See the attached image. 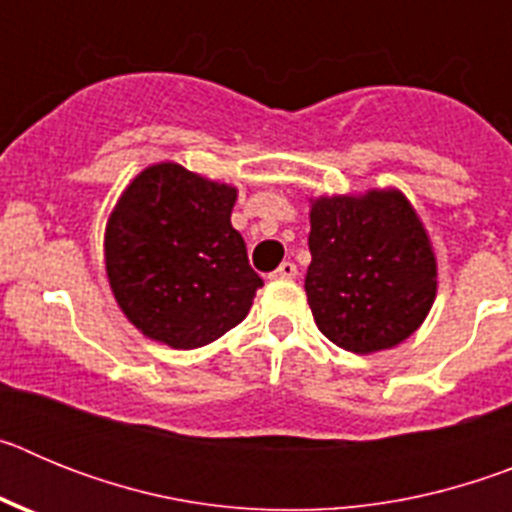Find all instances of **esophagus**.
<instances>
[{"label":"esophagus","instance_id":"obj_1","mask_svg":"<svg viewBox=\"0 0 512 512\" xmlns=\"http://www.w3.org/2000/svg\"><path fill=\"white\" fill-rule=\"evenodd\" d=\"M274 279H295L297 277V266L292 264V261H284L282 266H279L274 274H271Z\"/></svg>","mask_w":512,"mask_h":512}]
</instances>
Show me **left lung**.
<instances>
[{
    "mask_svg": "<svg viewBox=\"0 0 512 512\" xmlns=\"http://www.w3.org/2000/svg\"><path fill=\"white\" fill-rule=\"evenodd\" d=\"M307 243V302L328 341L372 354L420 328L436 300V259L400 192L323 197Z\"/></svg>",
    "mask_w": 512,
    "mask_h": 512,
    "instance_id": "1",
    "label": "left lung"
}]
</instances>
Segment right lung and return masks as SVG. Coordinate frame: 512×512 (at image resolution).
<instances>
[{
	"label": "right lung",
	"mask_w": 512,
	"mask_h": 512,
	"mask_svg": "<svg viewBox=\"0 0 512 512\" xmlns=\"http://www.w3.org/2000/svg\"><path fill=\"white\" fill-rule=\"evenodd\" d=\"M235 189L179 164L138 174L104 235L117 305L130 323L171 348H200L251 310L264 279L230 225Z\"/></svg>",
	"instance_id": "add662e5"
}]
</instances>
